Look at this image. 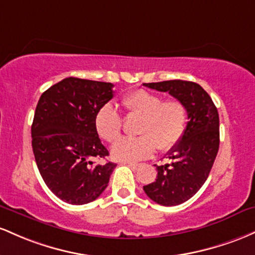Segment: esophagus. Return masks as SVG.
I'll return each instance as SVG.
<instances>
[{
	"mask_svg": "<svg viewBox=\"0 0 255 255\" xmlns=\"http://www.w3.org/2000/svg\"><path fill=\"white\" fill-rule=\"evenodd\" d=\"M128 166H130V167L133 168V170H137V168L141 166V164H138V162H128Z\"/></svg>",
	"mask_w": 255,
	"mask_h": 255,
	"instance_id": "34e87169",
	"label": "esophagus"
}]
</instances>
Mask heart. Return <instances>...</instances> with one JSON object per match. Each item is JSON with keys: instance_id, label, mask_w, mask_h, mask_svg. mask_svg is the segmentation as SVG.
Masks as SVG:
<instances>
[{"instance_id": "obj_1", "label": "heart", "mask_w": 255, "mask_h": 255, "mask_svg": "<svg viewBox=\"0 0 255 255\" xmlns=\"http://www.w3.org/2000/svg\"><path fill=\"white\" fill-rule=\"evenodd\" d=\"M122 106L128 116L139 117L138 137H124L112 147L117 161L133 162L149 158L158 148L167 151L176 147L184 136L188 125V108L179 100H166L147 90H135L123 97ZM123 119L116 106L106 104L94 118L97 135L113 143L122 132Z\"/></svg>"}]
</instances>
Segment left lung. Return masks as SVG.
Listing matches in <instances>:
<instances>
[{"label":"left lung","mask_w":255,"mask_h":255,"mask_svg":"<svg viewBox=\"0 0 255 255\" xmlns=\"http://www.w3.org/2000/svg\"><path fill=\"white\" fill-rule=\"evenodd\" d=\"M144 87L168 93L187 106L189 122L181 142L168 151L170 164L156 166L155 182L143 190L162 206L188 201L204 185L219 149V116L212 99L197 83L165 81Z\"/></svg>","instance_id":"obj_1"}]
</instances>
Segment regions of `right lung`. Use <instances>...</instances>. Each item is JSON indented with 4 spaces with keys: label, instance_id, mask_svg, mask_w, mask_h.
<instances>
[{
    "label": "right lung",
    "instance_id": "1",
    "mask_svg": "<svg viewBox=\"0 0 255 255\" xmlns=\"http://www.w3.org/2000/svg\"><path fill=\"white\" fill-rule=\"evenodd\" d=\"M112 97V83L74 77L56 83L39 97L31 127L36 164L47 187L67 204L96 200L116 168L114 162H95L108 150L94 118Z\"/></svg>",
    "mask_w": 255,
    "mask_h": 255
}]
</instances>
